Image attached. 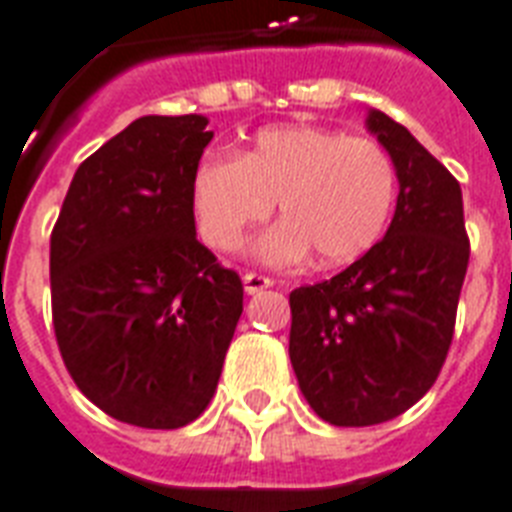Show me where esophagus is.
I'll use <instances>...</instances> for the list:
<instances>
[{
    "mask_svg": "<svg viewBox=\"0 0 512 512\" xmlns=\"http://www.w3.org/2000/svg\"><path fill=\"white\" fill-rule=\"evenodd\" d=\"M268 287H273V279H268L263 273H244V289H247V295H257V292H263Z\"/></svg>",
    "mask_w": 512,
    "mask_h": 512,
    "instance_id": "1",
    "label": "esophagus"
}]
</instances>
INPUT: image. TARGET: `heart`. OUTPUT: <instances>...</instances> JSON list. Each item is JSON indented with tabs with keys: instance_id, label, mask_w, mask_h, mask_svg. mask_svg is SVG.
Segmentation results:
<instances>
[{
	"instance_id": "b5f03b06",
	"label": "heart",
	"mask_w": 512,
	"mask_h": 512,
	"mask_svg": "<svg viewBox=\"0 0 512 512\" xmlns=\"http://www.w3.org/2000/svg\"><path fill=\"white\" fill-rule=\"evenodd\" d=\"M396 188V164L377 140L319 124H281L257 132L241 156H201L191 204L209 247L233 252L279 201L287 220L257 244L268 263H295L313 249L319 265H345L382 239Z\"/></svg>"
}]
</instances>
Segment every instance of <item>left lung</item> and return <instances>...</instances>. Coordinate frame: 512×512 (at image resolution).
Returning a JSON list of instances; mask_svg holds the SVG:
<instances>
[{"instance_id":"1","label":"left lung","mask_w":512,"mask_h":512,"mask_svg":"<svg viewBox=\"0 0 512 512\" xmlns=\"http://www.w3.org/2000/svg\"><path fill=\"white\" fill-rule=\"evenodd\" d=\"M366 127L396 164L388 233L345 271L289 295L300 390L342 428L393 420L433 388L470 257L457 177L388 114L372 111Z\"/></svg>"}]
</instances>
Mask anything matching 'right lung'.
<instances>
[{
    "label": "right lung",
    "mask_w": 512,
    "mask_h": 512,
    "mask_svg": "<svg viewBox=\"0 0 512 512\" xmlns=\"http://www.w3.org/2000/svg\"><path fill=\"white\" fill-rule=\"evenodd\" d=\"M207 119L140 116L87 156L50 236L52 327L71 380L127 425L183 428L215 396L244 311L239 273L196 239Z\"/></svg>",
    "instance_id": "1"
}]
</instances>
